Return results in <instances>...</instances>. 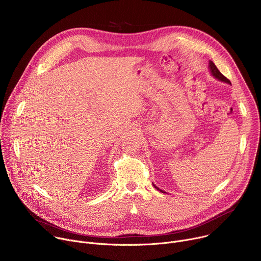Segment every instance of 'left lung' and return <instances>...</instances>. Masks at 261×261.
I'll return each instance as SVG.
<instances>
[{"instance_id":"1","label":"left lung","mask_w":261,"mask_h":261,"mask_svg":"<svg viewBox=\"0 0 261 261\" xmlns=\"http://www.w3.org/2000/svg\"><path fill=\"white\" fill-rule=\"evenodd\" d=\"M208 68H210V71H211V73H212V75L214 76V77H216L217 80H219V81H221V82H224V83H227V84H229V85H231V83H230V81L228 80V79H226L224 75H223V74L218 70V68L216 67V65L212 62V61H210L208 62ZM154 187L157 189V190H160L159 188H157L156 186L154 185ZM161 192H163L162 190H160ZM164 193V192H163Z\"/></svg>"}]
</instances>
